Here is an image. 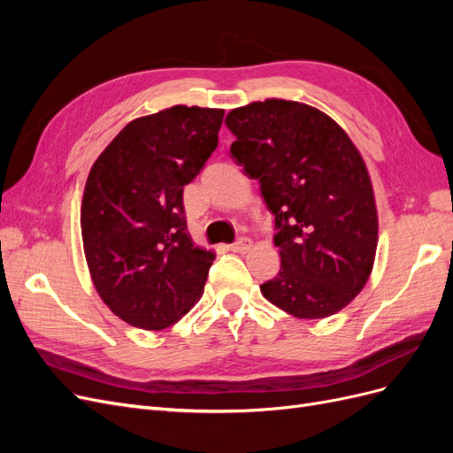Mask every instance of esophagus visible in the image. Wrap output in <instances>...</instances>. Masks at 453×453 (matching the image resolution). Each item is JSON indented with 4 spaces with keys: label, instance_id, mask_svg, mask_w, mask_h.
Wrapping results in <instances>:
<instances>
[{
    "label": "esophagus",
    "instance_id": "obj_1",
    "mask_svg": "<svg viewBox=\"0 0 453 453\" xmlns=\"http://www.w3.org/2000/svg\"><path fill=\"white\" fill-rule=\"evenodd\" d=\"M228 248H230V251H234V253H245L251 248V240L250 238H238L234 243H230Z\"/></svg>",
    "mask_w": 453,
    "mask_h": 453
}]
</instances>
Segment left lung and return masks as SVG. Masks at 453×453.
Listing matches in <instances>:
<instances>
[{"label":"left lung","instance_id":"left-lung-1","mask_svg":"<svg viewBox=\"0 0 453 453\" xmlns=\"http://www.w3.org/2000/svg\"><path fill=\"white\" fill-rule=\"evenodd\" d=\"M225 125L230 155L260 185L273 215L280 272L260 285L300 319L348 306L372 272L378 215L365 162L336 122L306 104L253 102Z\"/></svg>","mask_w":453,"mask_h":453}]
</instances>
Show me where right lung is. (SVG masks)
I'll list each match as a JSON object with an SVG mask.
<instances>
[{
	"mask_svg": "<svg viewBox=\"0 0 453 453\" xmlns=\"http://www.w3.org/2000/svg\"><path fill=\"white\" fill-rule=\"evenodd\" d=\"M223 109L173 105L135 119L88 173L81 230L96 291L122 321L158 331L203 291L213 253L187 236L183 187L219 143Z\"/></svg>",
	"mask_w": 453,
	"mask_h": 453,
	"instance_id": "1",
	"label": "right lung"
}]
</instances>
